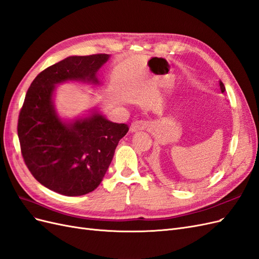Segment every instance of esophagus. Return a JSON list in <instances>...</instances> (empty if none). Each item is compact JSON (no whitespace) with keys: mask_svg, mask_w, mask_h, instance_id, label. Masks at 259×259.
Wrapping results in <instances>:
<instances>
[{"mask_svg":"<svg viewBox=\"0 0 259 259\" xmlns=\"http://www.w3.org/2000/svg\"><path fill=\"white\" fill-rule=\"evenodd\" d=\"M149 126H150V124L147 121H135L132 123L130 130L132 133H136L140 131H145L146 128H149Z\"/></svg>","mask_w":259,"mask_h":259,"instance_id":"1","label":"esophagus"}]
</instances>
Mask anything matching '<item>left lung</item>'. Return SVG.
<instances>
[{"label":"left lung","mask_w":259,"mask_h":259,"mask_svg":"<svg viewBox=\"0 0 259 259\" xmlns=\"http://www.w3.org/2000/svg\"><path fill=\"white\" fill-rule=\"evenodd\" d=\"M219 86H221V91H222V93H225L226 89H225V85H224V83H223L222 81H219Z\"/></svg>","instance_id":"left-lung-1"}]
</instances>
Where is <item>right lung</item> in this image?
Segmentation results:
<instances>
[{
	"label": "right lung",
	"instance_id": "right-lung-1",
	"mask_svg": "<svg viewBox=\"0 0 259 259\" xmlns=\"http://www.w3.org/2000/svg\"><path fill=\"white\" fill-rule=\"evenodd\" d=\"M110 55L70 56L38 74L31 83L18 119L22 158L31 174L57 193L77 197L96 189L113 159L120 139L128 132L97 109L64 120L54 105L56 85L82 82L100 85L98 70Z\"/></svg>",
	"mask_w": 259,
	"mask_h": 259
}]
</instances>
